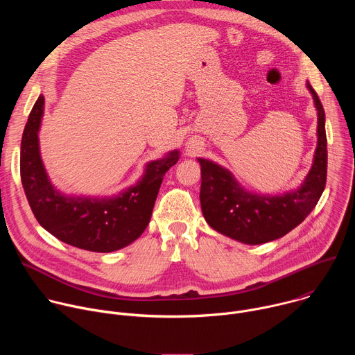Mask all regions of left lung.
<instances>
[{
  "label": "left lung",
  "mask_w": 355,
  "mask_h": 355,
  "mask_svg": "<svg viewBox=\"0 0 355 355\" xmlns=\"http://www.w3.org/2000/svg\"><path fill=\"white\" fill-rule=\"evenodd\" d=\"M318 111V146L313 163L300 187L282 195H260L247 191L220 164L198 157L200 164V209L208 225L223 236L244 244L277 240L313 211L327 174V139L324 110L316 91L306 83Z\"/></svg>",
  "instance_id": "8db88e82"
}]
</instances>
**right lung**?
Masks as SVG:
<instances>
[{
	"mask_svg": "<svg viewBox=\"0 0 355 355\" xmlns=\"http://www.w3.org/2000/svg\"><path fill=\"white\" fill-rule=\"evenodd\" d=\"M43 111L44 96L39 95L21 141V180L36 220L63 243L83 250L112 252L129 245L147 227L163 177L178 162L180 151L147 163L140 180L119 193L69 195L52 184L42 162Z\"/></svg>",
	"mask_w": 355,
	"mask_h": 355,
	"instance_id": "add662e5",
	"label": "right lung"
}]
</instances>
